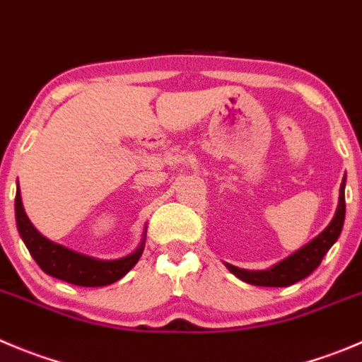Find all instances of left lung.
<instances>
[{"label":"left lung","mask_w":362,"mask_h":362,"mask_svg":"<svg viewBox=\"0 0 362 362\" xmlns=\"http://www.w3.org/2000/svg\"><path fill=\"white\" fill-rule=\"evenodd\" d=\"M345 181L346 177H343L341 187H339V202L336 213H334V218L308 245L288 256L286 259L279 261L277 264H274L268 270H243V268L226 263L230 274H235L236 277L249 282V284H254V286L270 288L290 286V284H295V282L308 277L313 270H316V267L322 263L323 256L329 252L330 247L336 243V240L341 235L343 222H345Z\"/></svg>","instance_id":"obj_1"}]
</instances>
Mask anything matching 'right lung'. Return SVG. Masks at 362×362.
Returning a JSON list of instances; mask_svg holds the SVG:
<instances>
[{
	"label": "right lung",
	"instance_id": "add662e5",
	"mask_svg": "<svg viewBox=\"0 0 362 362\" xmlns=\"http://www.w3.org/2000/svg\"><path fill=\"white\" fill-rule=\"evenodd\" d=\"M16 222L21 238H23L24 245L30 250L33 259L37 261V264L51 277L71 282L76 286H108L112 282L119 281L139 263L144 247H146V230H144V238L135 252L126 257H120V259H95V257L74 252L64 245H58V243L51 242L46 236L40 235L39 230L33 227V223L30 222L28 215L23 208V201H21L19 185H17L16 192Z\"/></svg>",
	"mask_w": 362,
	"mask_h": 362
}]
</instances>
